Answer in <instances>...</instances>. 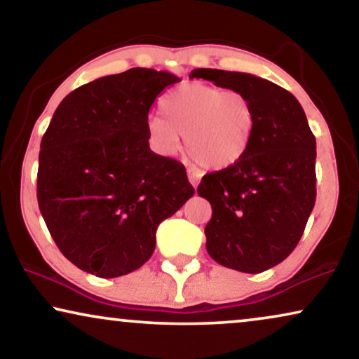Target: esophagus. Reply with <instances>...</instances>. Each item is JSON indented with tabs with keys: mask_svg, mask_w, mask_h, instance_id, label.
I'll use <instances>...</instances> for the list:
<instances>
[{
	"mask_svg": "<svg viewBox=\"0 0 359 359\" xmlns=\"http://www.w3.org/2000/svg\"><path fill=\"white\" fill-rule=\"evenodd\" d=\"M188 178H189V183L196 188L201 181V171L196 168H188Z\"/></svg>",
	"mask_w": 359,
	"mask_h": 359,
	"instance_id": "1",
	"label": "esophagus"
}]
</instances>
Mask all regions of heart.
I'll return each mask as SVG.
<instances>
[{"mask_svg": "<svg viewBox=\"0 0 359 359\" xmlns=\"http://www.w3.org/2000/svg\"><path fill=\"white\" fill-rule=\"evenodd\" d=\"M161 116L147 122L150 144L175 155L184 135L186 151L205 170H225L247 155L257 127V112L243 93L186 83L160 100Z\"/></svg>", "mask_w": 359, "mask_h": 359, "instance_id": "obj_1", "label": "heart"}]
</instances>
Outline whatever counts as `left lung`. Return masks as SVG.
I'll return each instance as SVG.
<instances>
[{
  "instance_id": "1",
  "label": "left lung",
  "mask_w": 359,
  "mask_h": 359,
  "mask_svg": "<svg viewBox=\"0 0 359 359\" xmlns=\"http://www.w3.org/2000/svg\"><path fill=\"white\" fill-rule=\"evenodd\" d=\"M189 78L243 93L257 112L253 142L238 163L205 175L198 194L212 205L205 248L219 264L262 273L286 259L316 204V137L291 93L264 78L196 68Z\"/></svg>"
}]
</instances>
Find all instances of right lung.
Returning <instances> with one entry per match:
<instances>
[{
    "label": "right lung",
    "instance_id": "obj_1",
    "mask_svg": "<svg viewBox=\"0 0 359 359\" xmlns=\"http://www.w3.org/2000/svg\"><path fill=\"white\" fill-rule=\"evenodd\" d=\"M178 81L130 68L76 88L53 112L39 154V209L58 250L83 271H135L154 253L161 220L194 194L184 166L149 147L150 107Z\"/></svg>",
    "mask_w": 359,
    "mask_h": 359
}]
</instances>
